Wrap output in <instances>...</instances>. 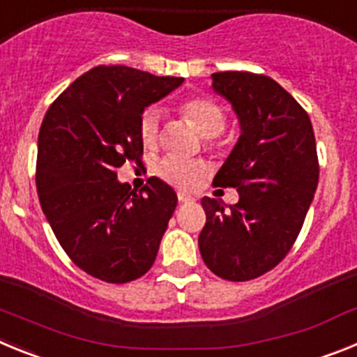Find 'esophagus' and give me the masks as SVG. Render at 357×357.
Segmentation results:
<instances>
[{"label":"esophagus","instance_id":"34e87169","mask_svg":"<svg viewBox=\"0 0 357 357\" xmlns=\"http://www.w3.org/2000/svg\"><path fill=\"white\" fill-rule=\"evenodd\" d=\"M176 198H178V202H181V204H188V202H193L195 200V198L191 197V195L182 193V191H178V193H176Z\"/></svg>","mask_w":357,"mask_h":357}]
</instances>
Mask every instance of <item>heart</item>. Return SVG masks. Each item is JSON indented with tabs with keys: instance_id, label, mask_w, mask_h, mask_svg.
<instances>
[{
	"instance_id": "1",
	"label": "heart",
	"mask_w": 357,
	"mask_h": 357,
	"mask_svg": "<svg viewBox=\"0 0 357 357\" xmlns=\"http://www.w3.org/2000/svg\"><path fill=\"white\" fill-rule=\"evenodd\" d=\"M178 112L188 119L202 135L207 137V146L214 148V135L225 127V110L209 96H191L178 105ZM139 137L146 148H155L159 143V112L150 107L139 118ZM206 164L200 160H184L178 157H166L157 164L155 173L164 182L175 188L188 189L206 175Z\"/></svg>"
}]
</instances>
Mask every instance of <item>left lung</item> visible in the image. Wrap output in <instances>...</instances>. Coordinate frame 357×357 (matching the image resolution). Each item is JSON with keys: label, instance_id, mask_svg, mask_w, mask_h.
Masks as SVG:
<instances>
[{"label": "left lung", "instance_id": "1", "mask_svg": "<svg viewBox=\"0 0 357 357\" xmlns=\"http://www.w3.org/2000/svg\"><path fill=\"white\" fill-rule=\"evenodd\" d=\"M232 103L241 135L214 176L239 202L202 198L207 222L198 236L214 275L243 282L273 270L291 250L318 185V155L307 112L275 80L248 71L213 75Z\"/></svg>", "mask_w": 357, "mask_h": 357}]
</instances>
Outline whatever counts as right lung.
I'll list each match as a JSON object with an SVG mask.
<instances>
[{"label": "right lung", "mask_w": 357, "mask_h": 357, "mask_svg": "<svg viewBox=\"0 0 357 357\" xmlns=\"http://www.w3.org/2000/svg\"><path fill=\"white\" fill-rule=\"evenodd\" d=\"M184 78L127 66H98L50 105L39 130L36 184L43 213L69 259L110 284L139 279L153 264L176 195L151 176L139 193L116 178L141 162L144 107Z\"/></svg>", "instance_id": "1"}]
</instances>
